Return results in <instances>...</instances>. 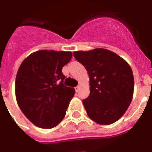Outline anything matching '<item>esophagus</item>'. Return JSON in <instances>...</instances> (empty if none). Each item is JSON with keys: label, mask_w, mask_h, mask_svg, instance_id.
<instances>
[{"label": "esophagus", "mask_w": 152, "mask_h": 152, "mask_svg": "<svg viewBox=\"0 0 152 152\" xmlns=\"http://www.w3.org/2000/svg\"><path fill=\"white\" fill-rule=\"evenodd\" d=\"M80 87V86H77L76 87H75V90H76V92H78V91H79Z\"/></svg>", "instance_id": "34e87169"}]
</instances>
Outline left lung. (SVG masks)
Masks as SVG:
<instances>
[{"instance_id":"left-lung-1","label":"left lung","mask_w":152,"mask_h":152,"mask_svg":"<svg viewBox=\"0 0 152 152\" xmlns=\"http://www.w3.org/2000/svg\"><path fill=\"white\" fill-rule=\"evenodd\" d=\"M73 55L89 76L90 94L83 100L89 117L99 124H111L124 114L134 94L130 66L105 49L76 51Z\"/></svg>"}]
</instances>
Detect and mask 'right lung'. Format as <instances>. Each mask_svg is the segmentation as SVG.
<instances>
[{"label": "right lung", "mask_w": 152, "mask_h": 152, "mask_svg": "<svg viewBox=\"0 0 152 152\" xmlns=\"http://www.w3.org/2000/svg\"><path fill=\"white\" fill-rule=\"evenodd\" d=\"M72 53L39 50L26 58L18 68L15 94L19 107L32 124L51 129L66 115L75 89L63 85V67Z\"/></svg>", "instance_id": "right-lung-1"}]
</instances>
